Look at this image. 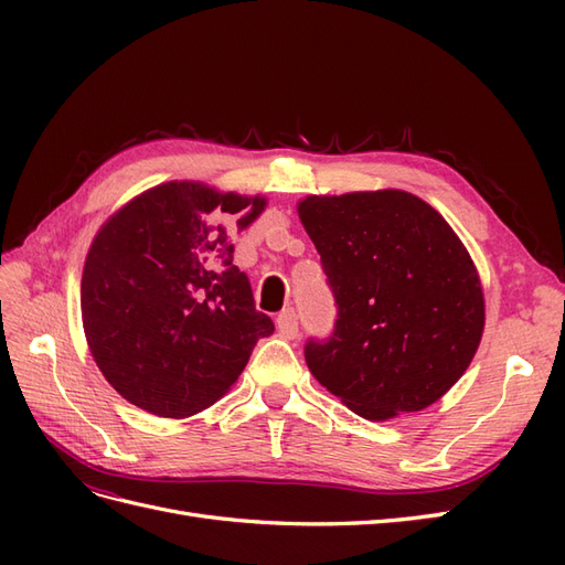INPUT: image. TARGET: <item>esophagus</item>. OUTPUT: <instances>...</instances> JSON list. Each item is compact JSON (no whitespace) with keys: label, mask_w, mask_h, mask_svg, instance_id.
<instances>
[{"label":"esophagus","mask_w":565,"mask_h":565,"mask_svg":"<svg viewBox=\"0 0 565 565\" xmlns=\"http://www.w3.org/2000/svg\"><path fill=\"white\" fill-rule=\"evenodd\" d=\"M276 328L285 339H295L299 332V322H297V313L292 309H285L278 318H276Z\"/></svg>","instance_id":"34e87169"}]
</instances>
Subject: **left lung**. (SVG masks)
<instances>
[{
  "label": "left lung",
  "mask_w": 565,
  "mask_h": 565,
  "mask_svg": "<svg viewBox=\"0 0 565 565\" xmlns=\"http://www.w3.org/2000/svg\"><path fill=\"white\" fill-rule=\"evenodd\" d=\"M339 306L306 344L313 377L370 422L434 405L471 365L486 299L471 254L429 202L384 188L297 202Z\"/></svg>",
  "instance_id": "left-lung-1"
}]
</instances>
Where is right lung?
Wrapping results in <instances>:
<instances>
[{"label":"right lung","instance_id":"obj_1","mask_svg":"<svg viewBox=\"0 0 565 565\" xmlns=\"http://www.w3.org/2000/svg\"><path fill=\"white\" fill-rule=\"evenodd\" d=\"M264 195L167 181L113 212L82 270V328L106 382L150 415L183 419L224 398L273 332L233 264L231 228Z\"/></svg>","mask_w":565,"mask_h":565}]
</instances>
